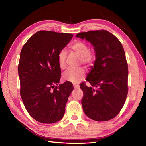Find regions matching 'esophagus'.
I'll return each instance as SVG.
<instances>
[{
    "instance_id": "34e87169",
    "label": "esophagus",
    "mask_w": 146,
    "mask_h": 146,
    "mask_svg": "<svg viewBox=\"0 0 146 146\" xmlns=\"http://www.w3.org/2000/svg\"><path fill=\"white\" fill-rule=\"evenodd\" d=\"M73 87H74V89H76V88H79L80 86H79L78 85H77V84H73Z\"/></svg>"
}]
</instances>
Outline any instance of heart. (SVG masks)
I'll list each match as a JSON object with an SVG mask.
<instances>
[{
	"instance_id": "obj_1",
	"label": "heart",
	"mask_w": 146,
	"mask_h": 146,
	"mask_svg": "<svg viewBox=\"0 0 146 146\" xmlns=\"http://www.w3.org/2000/svg\"><path fill=\"white\" fill-rule=\"evenodd\" d=\"M74 53L81 57V62L87 66H91L93 65L95 59V52L94 50H89L88 46L83 42H76L70 46ZM66 52L65 50H60L58 54V63L59 67L62 70L66 68ZM85 76V70L83 68H71L64 73L63 79L73 83H78Z\"/></svg>"
}]
</instances>
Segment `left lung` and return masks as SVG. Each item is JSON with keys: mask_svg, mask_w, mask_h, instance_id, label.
<instances>
[{"mask_svg": "<svg viewBox=\"0 0 146 146\" xmlns=\"http://www.w3.org/2000/svg\"><path fill=\"white\" fill-rule=\"evenodd\" d=\"M76 37L92 43L96 59L85 82L81 83L84 113L96 121L113 119L119 113L128 93V66L121 43L106 30L77 33Z\"/></svg>", "mask_w": 146, "mask_h": 146, "instance_id": "left-lung-1", "label": "left lung"}]
</instances>
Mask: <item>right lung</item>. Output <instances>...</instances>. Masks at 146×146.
<instances>
[{
    "label": "right lung",
    "instance_id": "obj_1",
    "mask_svg": "<svg viewBox=\"0 0 146 146\" xmlns=\"http://www.w3.org/2000/svg\"><path fill=\"white\" fill-rule=\"evenodd\" d=\"M73 36L72 33L40 30L20 52V96L30 116L40 123H55L65 114L73 86L68 81L58 85L61 78L58 54Z\"/></svg>",
    "mask_w": 146,
    "mask_h": 146
}]
</instances>
